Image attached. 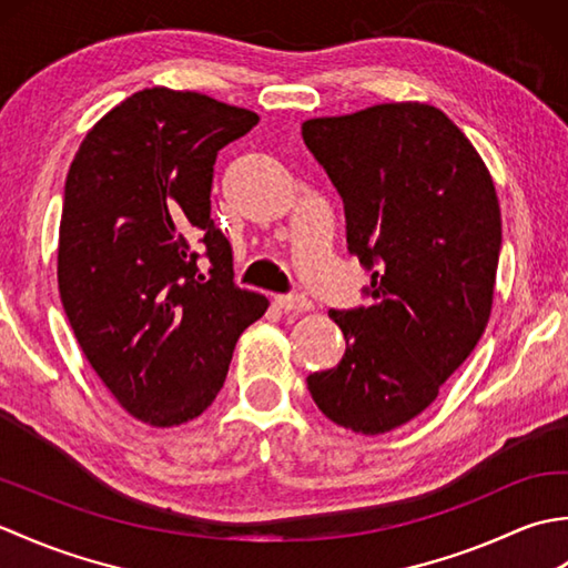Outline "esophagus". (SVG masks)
I'll return each mask as SVG.
<instances>
[{
    "label": "esophagus",
    "instance_id": "34e87169",
    "mask_svg": "<svg viewBox=\"0 0 568 568\" xmlns=\"http://www.w3.org/2000/svg\"><path fill=\"white\" fill-rule=\"evenodd\" d=\"M275 303L281 305V310L285 312H310L312 303L305 295H281L275 297Z\"/></svg>",
    "mask_w": 568,
    "mask_h": 568
}]
</instances>
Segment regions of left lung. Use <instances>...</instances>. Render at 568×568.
Here are the masks:
<instances>
[{
	"label": "left lung",
	"instance_id": "obj_1",
	"mask_svg": "<svg viewBox=\"0 0 568 568\" xmlns=\"http://www.w3.org/2000/svg\"><path fill=\"white\" fill-rule=\"evenodd\" d=\"M303 139L344 200L348 251L373 271L368 307L329 310L346 354L307 390L334 425L373 437L425 413L476 348L500 204L474 143L432 104L307 119Z\"/></svg>",
	"mask_w": 568,
	"mask_h": 568
}]
</instances>
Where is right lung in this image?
I'll use <instances>...</instances> for the list:
<instances>
[{"label": "right lung", "mask_w": 568, "mask_h": 568, "mask_svg": "<svg viewBox=\"0 0 568 568\" xmlns=\"http://www.w3.org/2000/svg\"><path fill=\"white\" fill-rule=\"evenodd\" d=\"M256 124L207 94L149 88L106 112L70 163L60 300L94 373L151 427L200 417L241 332L268 310L234 285L232 246L210 216L216 153ZM192 237L209 246L210 278Z\"/></svg>", "instance_id": "right-lung-1"}]
</instances>
